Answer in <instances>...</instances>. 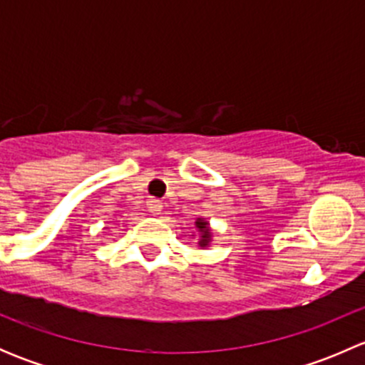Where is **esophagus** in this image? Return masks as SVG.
<instances>
[{"instance_id":"34e87169","label":"esophagus","mask_w":365,"mask_h":365,"mask_svg":"<svg viewBox=\"0 0 365 365\" xmlns=\"http://www.w3.org/2000/svg\"><path fill=\"white\" fill-rule=\"evenodd\" d=\"M146 206H148L150 213H153V215H159V213L162 212V201L155 200V197H150L148 201H146Z\"/></svg>"}]
</instances>
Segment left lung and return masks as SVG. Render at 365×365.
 <instances>
[{
	"mask_svg": "<svg viewBox=\"0 0 365 365\" xmlns=\"http://www.w3.org/2000/svg\"><path fill=\"white\" fill-rule=\"evenodd\" d=\"M196 230H197V247H201V249H205V247H208L210 245V242H212V230H210V224H208V220H205V219H197L196 220ZM194 237V235H192Z\"/></svg>",
	"mask_w": 365,
	"mask_h": 365,
	"instance_id": "8db88e82",
	"label": "left lung"
}]
</instances>
